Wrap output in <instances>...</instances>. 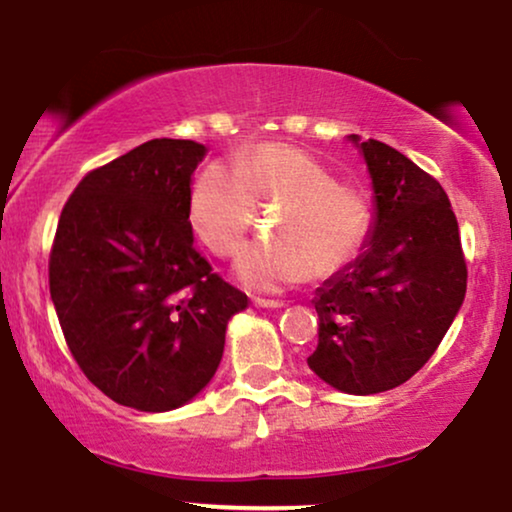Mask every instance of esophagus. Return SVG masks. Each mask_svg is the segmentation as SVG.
I'll list each match as a JSON object with an SVG mask.
<instances>
[{
    "label": "esophagus",
    "instance_id": "esophagus-1",
    "mask_svg": "<svg viewBox=\"0 0 512 512\" xmlns=\"http://www.w3.org/2000/svg\"><path fill=\"white\" fill-rule=\"evenodd\" d=\"M254 304L258 306V309H282V306H285L282 299H263V297H256Z\"/></svg>",
    "mask_w": 512,
    "mask_h": 512
}]
</instances>
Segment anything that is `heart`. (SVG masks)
Wrapping results in <instances>:
<instances>
[{
	"mask_svg": "<svg viewBox=\"0 0 512 512\" xmlns=\"http://www.w3.org/2000/svg\"><path fill=\"white\" fill-rule=\"evenodd\" d=\"M261 208H278L270 239L246 244L234 263L239 282L258 292L299 285L311 273L333 278L357 261L374 230L369 198L287 143H256L232 165L208 162L186 198L191 230L220 258L239 249Z\"/></svg>",
	"mask_w": 512,
	"mask_h": 512,
	"instance_id": "heart-1",
	"label": "heart"
}]
</instances>
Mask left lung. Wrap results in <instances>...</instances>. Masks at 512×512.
<instances>
[{
  "label": "left lung",
  "instance_id": "1",
  "mask_svg": "<svg viewBox=\"0 0 512 512\" xmlns=\"http://www.w3.org/2000/svg\"><path fill=\"white\" fill-rule=\"evenodd\" d=\"M359 148L374 182V232L318 290V347L306 362L342 393L371 395L429 362L465 299L467 261L443 186L386 143Z\"/></svg>",
  "mask_w": 512,
  "mask_h": 512
}]
</instances>
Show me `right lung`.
<instances>
[{"instance_id": "right-lung-1", "label": "right lung", "mask_w": 512, "mask_h": 512, "mask_svg": "<svg viewBox=\"0 0 512 512\" xmlns=\"http://www.w3.org/2000/svg\"><path fill=\"white\" fill-rule=\"evenodd\" d=\"M206 146L153 138L95 167L64 203L50 294L71 357L107 398L141 412L206 388L227 321L249 299L196 251L186 218Z\"/></svg>"}]
</instances>
